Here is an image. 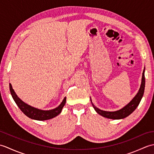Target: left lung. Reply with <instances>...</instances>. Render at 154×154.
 <instances>
[{
	"label": "left lung",
	"mask_w": 154,
	"mask_h": 154,
	"mask_svg": "<svg viewBox=\"0 0 154 154\" xmlns=\"http://www.w3.org/2000/svg\"><path fill=\"white\" fill-rule=\"evenodd\" d=\"M144 71L145 69H143V73H142V83L141 86L139 89V91L137 93L136 95L134 97V98L130 101V102L127 104L126 106L122 108V109L119 110L115 111V112H108V111H104L101 110L99 109H98L93 104L92 101H91V103H92V105L94 110H96V112L99 114L100 115L103 116L104 117L108 118V119H124V118L127 117L129 116L130 114H132L135 109L139 105V104L141 101L142 98L143 97V93H144V89H145V75H144Z\"/></svg>",
	"instance_id": "obj_1"
}]
</instances>
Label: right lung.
<instances>
[{
  "label": "right lung",
  "mask_w": 154,
  "mask_h": 154,
  "mask_svg": "<svg viewBox=\"0 0 154 154\" xmlns=\"http://www.w3.org/2000/svg\"><path fill=\"white\" fill-rule=\"evenodd\" d=\"M9 87L13 99L14 100L15 103L19 107V109L22 110V112L24 113L26 116L32 119L38 120H45L53 119V118L57 116L58 114H60L61 113L62 109H63L65 103H66V98L65 97L63 100L62 101V103L60 104V105L57 107L56 109H54L50 110H40L35 109V108L32 107L31 106L28 105L27 104L24 103L22 100L19 99L17 95H16L14 89H12V87L11 83L9 84Z\"/></svg>",
  "instance_id": "add662e5"
}]
</instances>
